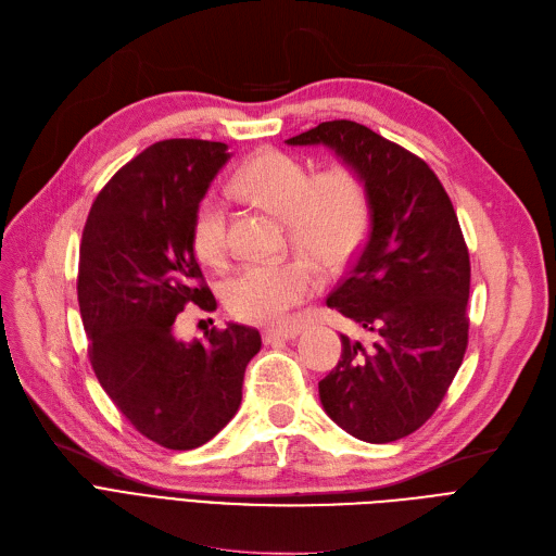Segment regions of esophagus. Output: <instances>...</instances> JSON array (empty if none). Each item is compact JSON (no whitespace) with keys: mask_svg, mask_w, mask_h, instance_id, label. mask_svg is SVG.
Listing matches in <instances>:
<instances>
[{"mask_svg":"<svg viewBox=\"0 0 556 556\" xmlns=\"http://www.w3.org/2000/svg\"><path fill=\"white\" fill-rule=\"evenodd\" d=\"M301 334L299 326H282V328H269L264 330V341L271 343L276 339H296Z\"/></svg>","mask_w":556,"mask_h":556,"instance_id":"esophagus-1","label":"esophagus"}]
</instances>
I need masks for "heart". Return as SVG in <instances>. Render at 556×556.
Returning <instances> with one entry per match:
<instances>
[{"label":"heart","mask_w":556,"mask_h":556,"mask_svg":"<svg viewBox=\"0 0 556 556\" xmlns=\"http://www.w3.org/2000/svg\"><path fill=\"white\" fill-rule=\"evenodd\" d=\"M235 190L253 203L287 219L292 240L319 257L326 267H339L357 247L368 224V194L362 176L334 163L312 176L296 155L262 151L235 176ZM194 249L222 264L228 253V203L207 192L194 215ZM321 287V274L307 255L255 260L242 264L226 285L228 309L244 321H282L299 303Z\"/></svg>","instance_id":"obj_1"}]
</instances>
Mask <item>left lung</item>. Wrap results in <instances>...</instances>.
I'll use <instances>...</instances> for the list:
<instances>
[{"label": "left lung", "instance_id": "8db88e82", "mask_svg": "<svg viewBox=\"0 0 556 556\" xmlns=\"http://www.w3.org/2000/svg\"><path fill=\"white\" fill-rule=\"evenodd\" d=\"M287 144L334 149L366 185L368 235L328 296L366 339L341 334L319 395L355 439L399 441L437 412L468 346L470 260L453 201L426 161L357 122H324Z\"/></svg>", "mask_w": 556, "mask_h": 556}]
</instances>
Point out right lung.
<instances>
[{
  "instance_id": "right-lung-1",
  "label": "right lung",
  "mask_w": 556,
  "mask_h": 556,
  "mask_svg": "<svg viewBox=\"0 0 556 556\" xmlns=\"http://www.w3.org/2000/svg\"><path fill=\"white\" fill-rule=\"evenodd\" d=\"M224 142L163 140L99 192L78 255V307L94 376L140 434L169 451L213 439L242 403L260 351L255 328L228 324L182 341L178 316L217 301L194 253V215L226 165Z\"/></svg>"
}]
</instances>
